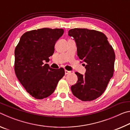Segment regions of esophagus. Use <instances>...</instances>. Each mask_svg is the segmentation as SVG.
<instances>
[{
    "label": "esophagus",
    "instance_id": "34e87169",
    "mask_svg": "<svg viewBox=\"0 0 130 130\" xmlns=\"http://www.w3.org/2000/svg\"><path fill=\"white\" fill-rule=\"evenodd\" d=\"M71 73V72L68 71V70H65V74H69V73Z\"/></svg>",
    "mask_w": 130,
    "mask_h": 130
}]
</instances>
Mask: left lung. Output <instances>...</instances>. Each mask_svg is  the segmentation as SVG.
Instances as JSON below:
<instances>
[{
  "label": "left lung",
  "mask_w": 130,
  "mask_h": 130,
  "mask_svg": "<svg viewBox=\"0 0 130 130\" xmlns=\"http://www.w3.org/2000/svg\"><path fill=\"white\" fill-rule=\"evenodd\" d=\"M68 35L73 37L77 56L86 63V72H76L78 80L71 87L73 95L82 101H92L104 93L113 76L115 54L103 32L87 28H72Z\"/></svg>",
  "instance_id": "1"
}]
</instances>
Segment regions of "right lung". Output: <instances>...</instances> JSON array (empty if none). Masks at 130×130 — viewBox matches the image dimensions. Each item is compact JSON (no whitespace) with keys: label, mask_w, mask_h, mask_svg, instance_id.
<instances>
[{"label":"right lung","mask_w":130,"mask_h":130,"mask_svg":"<svg viewBox=\"0 0 130 130\" xmlns=\"http://www.w3.org/2000/svg\"><path fill=\"white\" fill-rule=\"evenodd\" d=\"M63 32L62 28H50L29 31L22 36L15 47V74L26 91L37 99L51 95L65 75L63 68L53 69L43 63L49 61Z\"/></svg>","instance_id":"right-lung-1"}]
</instances>
